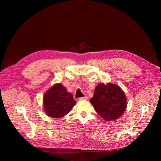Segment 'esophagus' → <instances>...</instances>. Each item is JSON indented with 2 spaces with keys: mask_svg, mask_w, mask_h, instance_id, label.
Returning a JSON list of instances; mask_svg holds the SVG:
<instances>
[{
  "mask_svg": "<svg viewBox=\"0 0 161 161\" xmlns=\"http://www.w3.org/2000/svg\"><path fill=\"white\" fill-rule=\"evenodd\" d=\"M87 99H88V97L87 96H85V97L79 98L80 101H85V100H87Z\"/></svg>",
  "mask_w": 161,
  "mask_h": 161,
  "instance_id": "esophagus-1",
  "label": "esophagus"
}]
</instances>
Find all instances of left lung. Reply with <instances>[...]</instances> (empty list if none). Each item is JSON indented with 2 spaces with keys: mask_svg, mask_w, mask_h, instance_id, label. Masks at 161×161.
<instances>
[{
  "mask_svg": "<svg viewBox=\"0 0 161 161\" xmlns=\"http://www.w3.org/2000/svg\"><path fill=\"white\" fill-rule=\"evenodd\" d=\"M96 112L106 121L120 118L127 108V97L123 90L113 83H99L90 99Z\"/></svg>",
  "mask_w": 161,
  "mask_h": 161,
  "instance_id": "obj_1",
  "label": "left lung"
}]
</instances>
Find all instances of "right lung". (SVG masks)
<instances>
[{
  "mask_svg": "<svg viewBox=\"0 0 161 161\" xmlns=\"http://www.w3.org/2000/svg\"><path fill=\"white\" fill-rule=\"evenodd\" d=\"M43 109L51 118L60 119L69 113L76 104L71 93L62 83H56L43 96Z\"/></svg>",
  "mask_w": 161,
  "mask_h": 161,
  "instance_id": "obj_1",
  "label": "right lung"
}]
</instances>
